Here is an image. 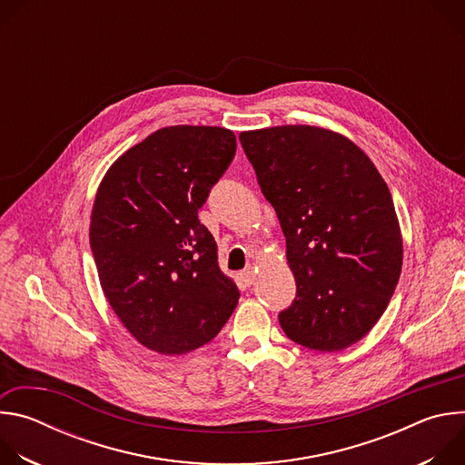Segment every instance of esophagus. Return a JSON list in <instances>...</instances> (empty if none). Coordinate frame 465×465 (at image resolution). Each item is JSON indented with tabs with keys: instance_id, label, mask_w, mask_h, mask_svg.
Listing matches in <instances>:
<instances>
[{
	"instance_id": "1",
	"label": "esophagus",
	"mask_w": 465,
	"mask_h": 465,
	"mask_svg": "<svg viewBox=\"0 0 465 465\" xmlns=\"http://www.w3.org/2000/svg\"><path fill=\"white\" fill-rule=\"evenodd\" d=\"M241 280H242L246 285H253V282H255V271H253L252 267L244 269V271L241 272Z\"/></svg>"
}]
</instances>
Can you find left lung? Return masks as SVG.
<instances>
[{
    "instance_id": "obj_1",
    "label": "left lung",
    "mask_w": 465,
    "mask_h": 465,
    "mask_svg": "<svg viewBox=\"0 0 465 465\" xmlns=\"http://www.w3.org/2000/svg\"><path fill=\"white\" fill-rule=\"evenodd\" d=\"M239 140L287 239L296 298L280 312L285 335L327 353L359 342L388 307L403 264L386 182L333 130L285 124Z\"/></svg>"
}]
</instances>
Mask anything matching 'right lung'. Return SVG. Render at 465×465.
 Here are the masks:
<instances>
[{
	"mask_svg": "<svg viewBox=\"0 0 465 465\" xmlns=\"http://www.w3.org/2000/svg\"><path fill=\"white\" fill-rule=\"evenodd\" d=\"M221 126L160 128L106 171L90 246L103 292L145 348L182 355L208 344L237 307L198 210L235 156Z\"/></svg>",
	"mask_w": 465,
	"mask_h": 465,
	"instance_id": "add662e5",
	"label": "right lung"
}]
</instances>
